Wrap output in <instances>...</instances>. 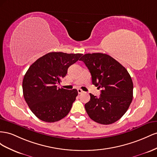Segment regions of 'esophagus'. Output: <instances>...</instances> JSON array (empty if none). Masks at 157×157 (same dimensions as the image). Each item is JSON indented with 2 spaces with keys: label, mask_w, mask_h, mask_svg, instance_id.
I'll return each mask as SVG.
<instances>
[{
  "label": "esophagus",
  "mask_w": 157,
  "mask_h": 157,
  "mask_svg": "<svg viewBox=\"0 0 157 157\" xmlns=\"http://www.w3.org/2000/svg\"><path fill=\"white\" fill-rule=\"evenodd\" d=\"M78 93H79V94H81V93H83V91L81 89H78Z\"/></svg>",
  "instance_id": "obj_1"
}]
</instances>
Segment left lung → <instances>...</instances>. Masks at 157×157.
<instances>
[{
  "instance_id": "1",
  "label": "left lung",
  "mask_w": 157,
  "mask_h": 157,
  "mask_svg": "<svg viewBox=\"0 0 157 157\" xmlns=\"http://www.w3.org/2000/svg\"><path fill=\"white\" fill-rule=\"evenodd\" d=\"M83 61L91 74L92 83L102 88L99 97L90 95L85 108L90 118L104 125L114 123L126 113L133 99V82L127 70L103 53L86 54Z\"/></svg>"
}]
</instances>
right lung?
Segmentation results:
<instances>
[{
  "mask_svg": "<svg viewBox=\"0 0 157 157\" xmlns=\"http://www.w3.org/2000/svg\"><path fill=\"white\" fill-rule=\"evenodd\" d=\"M82 55L52 52L29 66L22 83L23 94L30 110L39 119L55 122L68 115L78 91L58 88L56 83L61 82L69 67Z\"/></svg>",
  "mask_w": 157,
  "mask_h": 157,
  "instance_id": "1",
  "label": "right lung"
}]
</instances>
